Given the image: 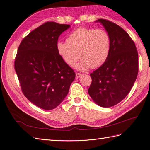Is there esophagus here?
Masks as SVG:
<instances>
[{"label":"esophagus","mask_w":150,"mask_h":150,"mask_svg":"<svg viewBox=\"0 0 150 150\" xmlns=\"http://www.w3.org/2000/svg\"><path fill=\"white\" fill-rule=\"evenodd\" d=\"M82 76V74H80V73H78V72H76V78H80V77Z\"/></svg>","instance_id":"esophagus-1"}]
</instances>
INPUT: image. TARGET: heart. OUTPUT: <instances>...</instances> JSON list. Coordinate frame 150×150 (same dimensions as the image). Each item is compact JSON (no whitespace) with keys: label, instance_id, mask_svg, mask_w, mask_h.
I'll use <instances>...</instances> for the list:
<instances>
[{"label":"heart","instance_id":"1","mask_svg":"<svg viewBox=\"0 0 150 150\" xmlns=\"http://www.w3.org/2000/svg\"><path fill=\"white\" fill-rule=\"evenodd\" d=\"M111 38L106 30L101 29L79 28L69 34L67 41L58 42L57 52L66 64L77 66L81 71L90 68L96 69L105 63L110 54Z\"/></svg>","mask_w":150,"mask_h":150}]
</instances>
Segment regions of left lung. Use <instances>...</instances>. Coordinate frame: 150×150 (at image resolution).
Here are the masks:
<instances>
[{
    "instance_id": "8db88e82",
    "label": "left lung",
    "mask_w": 150,
    "mask_h": 150,
    "mask_svg": "<svg viewBox=\"0 0 150 150\" xmlns=\"http://www.w3.org/2000/svg\"><path fill=\"white\" fill-rule=\"evenodd\" d=\"M97 21L110 35L111 46L107 61L90 74L88 93L99 106L109 108L121 102L132 88L138 73V54L134 41L120 26L103 19Z\"/></svg>"
}]
</instances>
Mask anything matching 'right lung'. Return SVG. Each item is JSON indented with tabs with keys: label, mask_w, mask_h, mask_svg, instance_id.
Wrapping results in <instances>:
<instances>
[{
	"label": "right lung",
	"mask_w": 150,
	"mask_h": 150,
	"mask_svg": "<svg viewBox=\"0 0 150 150\" xmlns=\"http://www.w3.org/2000/svg\"><path fill=\"white\" fill-rule=\"evenodd\" d=\"M70 27L46 22L22 40L14 68L22 93L35 106L56 108L67 96L75 79L74 70L57 52L58 38Z\"/></svg>",
	"instance_id": "add662e5"
}]
</instances>
